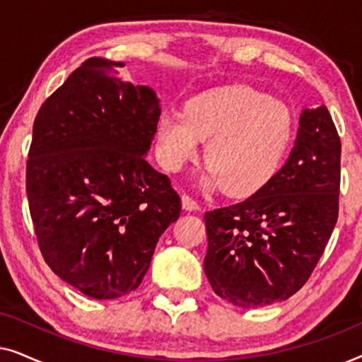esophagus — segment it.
<instances>
[{"instance_id":"1","label":"esophagus","mask_w":362,"mask_h":362,"mask_svg":"<svg viewBox=\"0 0 362 362\" xmlns=\"http://www.w3.org/2000/svg\"><path fill=\"white\" fill-rule=\"evenodd\" d=\"M181 204H182V209L189 211V212L199 209V204H197V201H194L191 196H187V194L181 196Z\"/></svg>"}]
</instances>
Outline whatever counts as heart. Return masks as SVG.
Instances as JSON below:
<instances>
[{"mask_svg":"<svg viewBox=\"0 0 362 362\" xmlns=\"http://www.w3.org/2000/svg\"><path fill=\"white\" fill-rule=\"evenodd\" d=\"M290 107L247 86L197 93L185 112L165 110L156 120V155L168 171L196 160L201 141L209 168L201 185L209 191L247 197L279 173L293 140Z\"/></svg>","mask_w":362,"mask_h":362,"instance_id":"1","label":"heart"}]
</instances>
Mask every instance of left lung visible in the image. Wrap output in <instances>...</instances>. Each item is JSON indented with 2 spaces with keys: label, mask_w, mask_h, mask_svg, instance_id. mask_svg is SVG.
I'll return each mask as SVG.
<instances>
[{
  "label": "left lung",
  "mask_w": 362,
  "mask_h": 362,
  "mask_svg": "<svg viewBox=\"0 0 362 362\" xmlns=\"http://www.w3.org/2000/svg\"><path fill=\"white\" fill-rule=\"evenodd\" d=\"M339 160L328 108H303L288 160L269 185L206 212L204 272L216 295L257 308L305 285L338 221Z\"/></svg>",
  "instance_id": "1"
}]
</instances>
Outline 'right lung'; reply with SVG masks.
I'll list each match as a JSON object with an SVG mask.
<instances>
[{
  "label": "right lung",
  "instance_id": "add662e5",
  "mask_svg": "<svg viewBox=\"0 0 362 362\" xmlns=\"http://www.w3.org/2000/svg\"><path fill=\"white\" fill-rule=\"evenodd\" d=\"M122 67L88 59L42 103L26 170L44 260L95 300L138 288L181 212L168 176L146 161L160 98L123 81Z\"/></svg>",
  "mask_w": 362,
  "mask_h": 362
}]
</instances>
